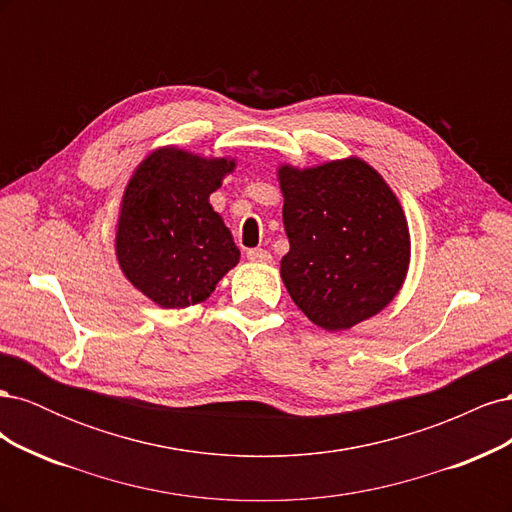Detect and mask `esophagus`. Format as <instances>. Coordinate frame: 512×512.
<instances>
[{
    "label": "esophagus",
    "mask_w": 512,
    "mask_h": 512,
    "mask_svg": "<svg viewBox=\"0 0 512 512\" xmlns=\"http://www.w3.org/2000/svg\"><path fill=\"white\" fill-rule=\"evenodd\" d=\"M247 258H250L252 262H271V254L267 250H262V247L247 250Z\"/></svg>",
    "instance_id": "obj_1"
}]
</instances>
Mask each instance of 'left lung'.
Masks as SVG:
<instances>
[{
	"mask_svg": "<svg viewBox=\"0 0 512 512\" xmlns=\"http://www.w3.org/2000/svg\"><path fill=\"white\" fill-rule=\"evenodd\" d=\"M290 252L282 280L318 327L344 331L389 305L406 280L410 232L397 196L359 158L277 170Z\"/></svg>",
	"mask_w": 512,
	"mask_h": 512,
	"instance_id": "8db88e82",
	"label": "left lung"
}]
</instances>
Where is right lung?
I'll use <instances>...</instances> for the list:
<instances>
[{
    "label": "right lung",
    "instance_id": "1",
    "mask_svg": "<svg viewBox=\"0 0 512 512\" xmlns=\"http://www.w3.org/2000/svg\"><path fill=\"white\" fill-rule=\"evenodd\" d=\"M235 160L162 147L138 164L121 198L115 250L123 275L164 309L205 301L239 262L209 196Z\"/></svg>",
    "mask_w": 512,
    "mask_h": 512
}]
</instances>
